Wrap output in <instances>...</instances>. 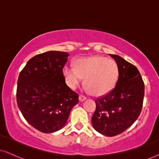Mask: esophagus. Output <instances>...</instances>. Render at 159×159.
Wrapping results in <instances>:
<instances>
[{
    "label": "esophagus",
    "mask_w": 159,
    "mask_h": 159,
    "mask_svg": "<svg viewBox=\"0 0 159 159\" xmlns=\"http://www.w3.org/2000/svg\"><path fill=\"white\" fill-rule=\"evenodd\" d=\"M78 99H79L80 102H84V100L87 99V97L84 96V95H79V97H78Z\"/></svg>",
    "instance_id": "esophagus-1"
}]
</instances>
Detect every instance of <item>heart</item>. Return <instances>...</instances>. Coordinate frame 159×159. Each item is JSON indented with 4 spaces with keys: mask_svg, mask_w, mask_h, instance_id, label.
<instances>
[{
    "mask_svg": "<svg viewBox=\"0 0 159 159\" xmlns=\"http://www.w3.org/2000/svg\"><path fill=\"white\" fill-rule=\"evenodd\" d=\"M63 75L66 84L75 89L84 78V85L93 95L104 96L114 88L119 78V67L114 60L103 56L80 58L75 67L65 66Z\"/></svg>",
    "mask_w": 159,
    "mask_h": 159,
    "instance_id": "obj_1",
    "label": "heart"
}]
</instances>
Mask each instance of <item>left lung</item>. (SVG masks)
Listing matches in <instances>:
<instances>
[{
  "label": "left lung",
  "mask_w": 159,
  "mask_h": 159,
  "mask_svg": "<svg viewBox=\"0 0 159 159\" xmlns=\"http://www.w3.org/2000/svg\"><path fill=\"white\" fill-rule=\"evenodd\" d=\"M119 67V78L109 93L96 100L92 125L103 135L113 137L130 127L141 112L144 84L136 66L116 54H110Z\"/></svg>",
  "instance_id": "1"
}]
</instances>
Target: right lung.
<instances>
[{"mask_svg":"<svg viewBox=\"0 0 159 159\" xmlns=\"http://www.w3.org/2000/svg\"><path fill=\"white\" fill-rule=\"evenodd\" d=\"M68 57L57 51L37 54L19 74L18 106L27 123L43 133L62 129L78 103V95L66 85L63 75Z\"/></svg>","mask_w":159,"mask_h":159,"instance_id":"obj_1","label":"right lung"}]
</instances>
